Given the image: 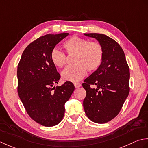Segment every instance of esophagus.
<instances>
[{"instance_id":"esophagus-1","label":"esophagus","mask_w":148,"mask_h":148,"mask_svg":"<svg viewBox=\"0 0 148 148\" xmlns=\"http://www.w3.org/2000/svg\"><path fill=\"white\" fill-rule=\"evenodd\" d=\"M74 86L75 87V88H79L80 87H81V84L79 82H76L74 84Z\"/></svg>"}]
</instances>
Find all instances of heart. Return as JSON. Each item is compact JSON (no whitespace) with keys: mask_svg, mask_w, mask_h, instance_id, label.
Returning a JSON list of instances; mask_svg holds the SVG:
<instances>
[{"mask_svg":"<svg viewBox=\"0 0 148 148\" xmlns=\"http://www.w3.org/2000/svg\"><path fill=\"white\" fill-rule=\"evenodd\" d=\"M66 52L75 53V64L68 66L62 71L61 77L64 81L76 82L86 76L87 70L93 71L100 66L103 56V48L96 42H89L86 39L72 36L64 43ZM50 59L53 64L61 68L66 61L65 53L55 47L51 51Z\"/></svg>","mask_w":148,"mask_h":148,"instance_id":"b5f03b06","label":"heart"}]
</instances>
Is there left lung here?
I'll use <instances>...</instances> for the list:
<instances>
[{
	"instance_id": "left-lung-1",
	"label": "left lung",
	"mask_w": 148,
	"mask_h": 148,
	"mask_svg": "<svg viewBox=\"0 0 148 148\" xmlns=\"http://www.w3.org/2000/svg\"><path fill=\"white\" fill-rule=\"evenodd\" d=\"M84 34L98 40L103 50L100 66L82 84L86 91L85 113L92 121L102 124L117 116L128 97L130 69L122 48L115 40L98 33Z\"/></svg>"
}]
</instances>
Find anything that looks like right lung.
<instances>
[{
	"label": "right lung",
	"mask_w": 148,
	"mask_h": 148,
	"mask_svg": "<svg viewBox=\"0 0 148 148\" xmlns=\"http://www.w3.org/2000/svg\"><path fill=\"white\" fill-rule=\"evenodd\" d=\"M68 35L47 34L36 39L24 50L18 65V93L21 101L31 119L48 127L61 121L64 104L75 90L70 81L53 86L61 76L50 59L51 51Z\"/></svg>",
	"instance_id": "1"
}]
</instances>
